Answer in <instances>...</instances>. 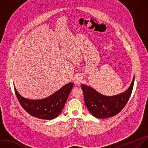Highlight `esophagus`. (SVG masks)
<instances>
[{"label": "esophagus", "mask_w": 148, "mask_h": 148, "mask_svg": "<svg viewBox=\"0 0 148 148\" xmlns=\"http://www.w3.org/2000/svg\"><path fill=\"white\" fill-rule=\"evenodd\" d=\"M83 80V77L82 75H77L75 76V78H74V82L75 84H79L82 83Z\"/></svg>", "instance_id": "1"}]
</instances>
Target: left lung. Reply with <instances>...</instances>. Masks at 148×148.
<instances>
[{
  "label": "left lung",
  "instance_id": "1",
  "mask_svg": "<svg viewBox=\"0 0 148 148\" xmlns=\"http://www.w3.org/2000/svg\"><path fill=\"white\" fill-rule=\"evenodd\" d=\"M134 81V77L126 91L112 96H104L92 87L82 84L84 101L88 111L95 117L101 119L110 118L119 114L129 99L133 90Z\"/></svg>",
  "mask_w": 148,
  "mask_h": 148
}]
</instances>
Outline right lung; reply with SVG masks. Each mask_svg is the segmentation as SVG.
I'll list each match as a JSON object with an SVG mask.
<instances>
[{
	"label": "right lung",
	"instance_id": "right-lung-1",
	"mask_svg": "<svg viewBox=\"0 0 148 148\" xmlns=\"http://www.w3.org/2000/svg\"><path fill=\"white\" fill-rule=\"evenodd\" d=\"M74 84L68 83L56 92L43 99H26L18 93L14 87L17 99L24 110L32 116L42 120H52L60 114Z\"/></svg>",
	"mask_w": 148,
	"mask_h": 148
}]
</instances>
